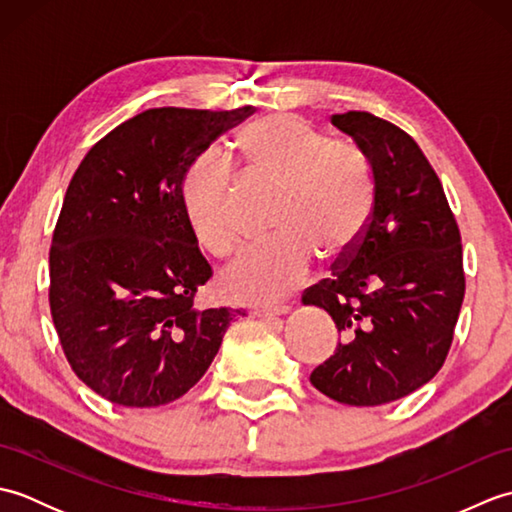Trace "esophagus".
<instances>
[{
  "label": "esophagus",
  "mask_w": 512,
  "mask_h": 512,
  "mask_svg": "<svg viewBox=\"0 0 512 512\" xmlns=\"http://www.w3.org/2000/svg\"><path fill=\"white\" fill-rule=\"evenodd\" d=\"M290 312V306H275V308H259V310H255V314L257 317H262V319H275V317H281V314H288Z\"/></svg>",
  "instance_id": "1"
}]
</instances>
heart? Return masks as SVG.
Wrapping results in <instances>:
<instances>
[{
    "mask_svg": "<svg viewBox=\"0 0 512 512\" xmlns=\"http://www.w3.org/2000/svg\"><path fill=\"white\" fill-rule=\"evenodd\" d=\"M237 145L250 173L279 189L277 237L237 259L222 275V288L235 299L273 303L306 281L314 257L341 266L356 253L374 215L376 173L363 147L332 140L292 114L250 123ZM180 198L195 242L215 257L233 255L242 237L231 162L215 151L195 158L184 171Z\"/></svg>",
    "mask_w": 512,
    "mask_h": 512,
    "instance_id": "b5f03b06",
    "label": "heart"
}]
</instances>
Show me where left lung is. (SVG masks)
I'll use <instances>...</instances> for the list:
<instances>
[{
	"mask_svg": "<svg viewBox=\"0 0 512 512\" xmlns=\"http://www.w3.org/2000/svg\"><path fill=\"white\" fill-rule=\"evenodd\" d=\"M332 125L372 160L376 206L356 253L303 295L341 336L310 383L343 405L376 407L444 365L466 288L462 239L440 178L407 132L369 112L334 114Z\"/></svg>",
	"mask_w": 512,
	"mask_h": 512,
	"instance_id": "8db88e82",
	"label": "left lung"
}]
</instances>
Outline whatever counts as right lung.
Wrapping results in <instances>:
<instances>
[{"label":"right lung","mask_w":512,"mask_h":512,"mask_svg":"<svg viewBox=\"0 0 512 512\" xmlns=\"http://www.w3.org/2000/svg\"><path fill=\"white\" fill-rule=\"evenodd\" d=\"M156 107L96 143L65 191L50 246V312L72 372L123 407H158L209 369L242 310H198L211 277L180 184L191 162L253 114Z\"/></svg>","instance_id":"right-lung-1"}]
</instances>
